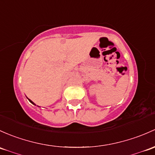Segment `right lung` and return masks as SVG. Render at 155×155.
Instances as JSON below:
<instances>
[{"label": "right lung", "mask_w": 155, "mask_h": 155, "mask_svg": "<svg viewBox=\"0 0 155 155\" xmlns=\"http://www.w3.org/2000/svg\"><path fill=\"white\" fill-rule=\"evenodd\" d=\"M29 101H30V102H31V103H32V104H33V105H35V103H34V102H32V101H31V100H30V99H29Z\"/></svg>", "instance_id": "add662e5"}]
</instances>
